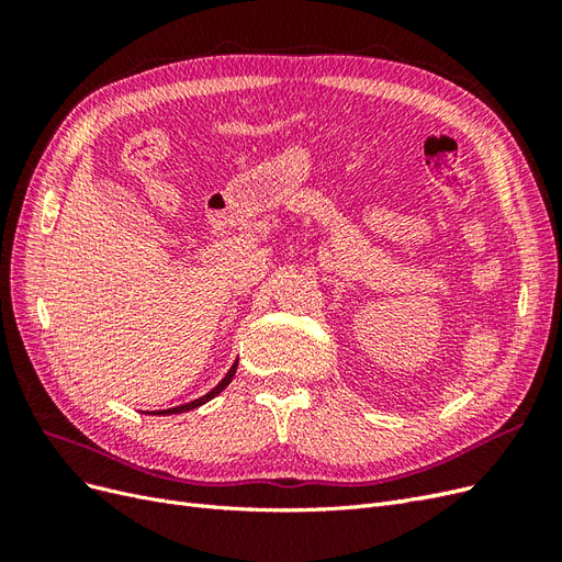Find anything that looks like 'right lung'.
I'll return each instance as SVG.
<instances>
[{
  "label": "right lung",
  "mask_w": 562,
  "mask_h": 562,
  "mask_svg": "<svg viewBox=\"0 0 562 562\" xmlns=\"http://www.w3.org/2000/svg\"><path fill=\"white\" fill-rule=\"evenodd\" d=\"M236 366H239V361H234V366L229 368V372L227 375L223 378V382H220L215 389H211L206 396H201V398H196V401H190V403H184V405H176V407H168V411H159V413H151V415H176V413H187V411H194V407H199V405H203V403H209L211 398H215L220 391H223L229 382H232V378H234V372H236Z\"/></svg>",
  "instance_id": "1"
}]
</instances>
